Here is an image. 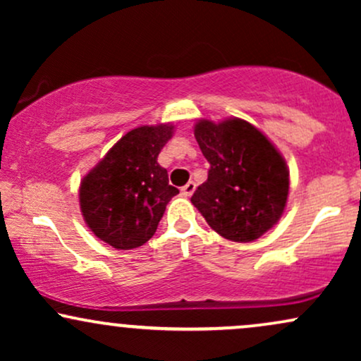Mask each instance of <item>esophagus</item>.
Returning <instances> with one entry per match:
<instances>
[{
    "label": "esophagus",
    "instance_id": "34e87169",
    "mask_svg": "<svg viewBox=\"0 0 361 361\" xmlns=\"http://www.w3.org/2000/svg\"><path fill=\"white\" fill-rule=\"evenodd\" d=\"M195 188H197V185H195L193 181H188V183H186L183 188H181V193H183L185 197H192L193 192H195Z\"/></svg>",
    "mask_w": 361,
    "mask_h": 361
}]
</instances>
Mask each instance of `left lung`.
Masks as SVG:
<instances>
[{"label":"left lung","instance_id":"8db88e82","mask_svg":"<svg viewBox=\"0 0 361 361\" xmlns=\"http://www.w3.org/2000/svg\"><path fill=\"white\" fill-rule=\"evenodd\" d=\"M195 139L210 169L192 204L222 238L256 241L280 221L287 205V163L263 132L241 118L200 120Z\"/></svg>","mask_w":361,"mask_h":361}]
</instances>
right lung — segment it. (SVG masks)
Instances as JSON below:
<instances>
[{
	"instance_id": "right-lung-1",
	"label": "right lung",
	"mask_w": 361,
	"mask_h": 361,
	"mask_svg": "<svg viewBox=\"0 0 361 361\" xmlns=\"http://www.w3.org/2000/svg\"><path fill=\"white\" fill-rule=\"evenodd\" d=\"M173 126H142L127 132L82 178L80 205L97 238L115 250H134L152 238L178 188L157 156Z\"/></svg>"
}]
</instances>
